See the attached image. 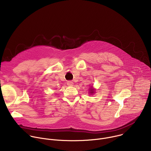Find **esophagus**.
<instances>
[{
  "label": "esophagus",
  "mask_w": 151,
  "mask_h": 151,
  "mask_svg": "<svg viewBox=\"0 0 151 151\" xmlns=\"http://www.w3.org/2000/svg\"><path fill=\"white\" fill-rule=\"evenodd\" d=\"M67 84L68 86H73V83L72 81H68Z\"/></svg>",
  "instance_id": "obj_1"
}]
</instances>
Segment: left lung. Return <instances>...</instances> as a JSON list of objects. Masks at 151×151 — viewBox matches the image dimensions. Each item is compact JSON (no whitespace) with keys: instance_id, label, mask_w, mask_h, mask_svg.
<instances>
[{"instance_id":"8db88e82","label":"left lung","mask_w":151,"mask_h":151,"mask_svg":"<svg viewBox=\"0 0 151 151\" xmlns=\"http://www.w3.org/2000/svg\"><path fill=\"white\" fill-rule=\"evenodd\" d=\"M91 87V88H90V90H89V91H90L89 93H90L91 94H93L94 93V88H93V87Z\"/></svg>"}]
</instances>
